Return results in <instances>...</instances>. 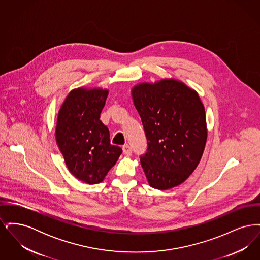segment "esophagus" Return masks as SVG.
Instances as JSON below:
<instances>
[{
    "mask_svg": "<svg viewBox=\"0 0 260 260\" xmlns=\"http://www.w3.org/2000/svg\"><path fill=\"white\" fill-rule=\"evenodd\" d=\"M123 152H124V155H126V156L132 155V148H131V146H128L127 144L124 145L123 146Z\"/></svg>",
    "mask_w": 260,
    "mask_h": 260,
    "instance_id": "34e87169",
    "label": "esophagus"
}]
</instances>
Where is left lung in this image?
I'll return each mask as SVG.
<instances>
[{"label":"left lung","instance_id":"8db88e82","mask_svg":"<svg viewBox=\"0 0 260 260\" xmlns=\"http://www.w3.org/2000/svg\"><path fill=\"white\" fill-rule=\"evenodd\" d=\"M132 96L148 143L140 164L149 185L159 190L180 185L197 168L208 138L198 92L170 78L139 83Z\"/></svg>","mask_w":260,"mask_h":260}]
</instances>
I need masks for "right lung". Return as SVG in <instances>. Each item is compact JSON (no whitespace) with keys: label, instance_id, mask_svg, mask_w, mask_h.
Segmentation results:
<instances>
[{"label":"right lung","instance_id":"add662e5","mask_svg":"<svg viewBox=\"0 0 260 260\" xmlns=\"http://www.w3.org/2000/svg\"><path fill=\"white\" fill-rule=\"evenodd\" d=\"M108 89L77 87L62 103L55 141L69 172L87 184L104 180L123 150L110 144L108 127L99 118Z\"/></svg>","mask_w":260,"mask_h":260}]
</instances>
